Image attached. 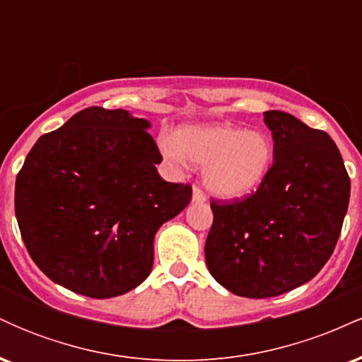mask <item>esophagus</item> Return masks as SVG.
Instances as JSON below:
<instances>
[{"mask_svg": "<svg viewBox=\"0 0 362 362\" xmlns=\"http://www.w3.org/2000/svg\"><path fill=\"white\" fill-rule=\"evenodd\" d=\"M192 201H194V202H206V194L202 192V189H201V187H199V185H194Z\"/></svg>", "mask_w": 362, "mask_h": 362, "instance_id": "34e87169", "label": "esophagus"}]
</instances>
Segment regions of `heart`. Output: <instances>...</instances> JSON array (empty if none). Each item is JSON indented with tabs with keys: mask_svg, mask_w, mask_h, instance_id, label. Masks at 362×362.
I'll return each mask as SVG.
<instances>
[{
	"mask_svg": "<svg viewBox=\"0 0 362 362\" xmlns=\"http://www.w3.org/2000/svg\"><path fill=\"white\" fill-rule=\"evenodd\" d=\"M163 151L170 161L182 163L184 156L204 165L209 190L235 199L253 192L271 172L272 141L259 131L231 126H187L165 141Z\"/></svg>",
	"mask_w": 362,
	"mask_h": 362,
	"instance_id": "b5f03b06",
	"label": "heart"
}]
</instances>
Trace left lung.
<instances>
[{
    "mask_svg": "<svg viewBox=\"0 0 362 362\" xmlns=\"http://www.w3.org/2000/svg\"><path fill=\"white\" fill-rule=\"evenodd\" d=\"M274 161L253 194L211 201L209 272L243 298H272L327 264L347 213L351 178L334 139L281 110L264 112Z\"/></svg>",
    "mask_w": 362,
    "mask_h": 362,
    "instance_id": "1",
    "label": "left lung"
}]
</instances>
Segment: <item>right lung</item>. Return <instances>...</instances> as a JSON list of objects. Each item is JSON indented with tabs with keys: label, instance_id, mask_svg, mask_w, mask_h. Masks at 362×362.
I'll return each mask as SVG.
<instances>
[{
	"label": "right lung",
	"instance_id": "add662e5",
	"mask_svg": "<svg viewBox=\"0 0 362 362\" xmlns=\"http://www.w3.org/2000/svg\"><path fill=\"white\" fill-rule=\"evenodd\" d=\"M149 122L88 107L40 136L15 184V214L32 260L88 298L134 289L153 267L156 231L192 199L165 182Z\"/></svg>",
	"mask_w": 362,
	"mask_h": 362
}]
</instances>
